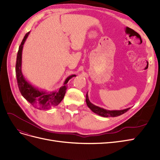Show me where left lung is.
<instances>
[{"label": "left lung", "instance_id": "8db88e82", "mask_svg": "<svg viewBox=\"0 0 160 160\" xmlns=\"http://www.w3.org/2000/svg\"><path fill=\"white\" fill-rule=\"evenodd\" d=\"M86 102L87 106L90 108V110L92 112L103 117H116L124 114V113H126L127 111H128L130 109V108H127V109L123 110H112V111L104 110L103 109V108H101L98 106H96L94 104H92L88 100V94H86Z\"/></svg>", "mask_w": 160, "mask_h": 160}]
</instances>
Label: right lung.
<instances>
[{
    "instance_id": "obj_1",
    "label": "right lung",
    "mask_w": 160,
    "mask_h": 160,
    "mask_svg": "<svg viewBox=\"0 0 160 160\" xmlns=\"http://www.w3.org/2000/svg\"><path fill=\"white\" fill-rule=\"evenodd\" d=\"M27 32L25 34L24 38L20 44L17 56L16 63V76L17 80V84L20 93L24 98L30 104L33 105L38 109H47L48 108L57 106L64 98L66 91L68 88L66 84L70 79L75 75L70 76L64 82V85L61 87L58 92H52V93H46L42 91H39L38 89L30 85L27 82L23 77L21 72V61H22V50L23 44L29 34Z\"/></svg>"
}]
</instances>
